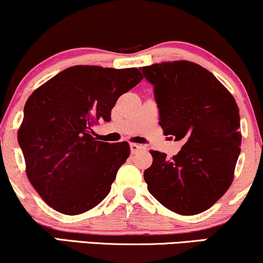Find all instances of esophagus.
<instances>
[{
	"instance_id": "obj_1",
	"label": "esophagus",
	"mask_w": 263,
	"mask_h": 263,
	"mask_svg": "<svg viewBox=\"0 0 263 263\" xmlns=\"http://www.w3.org/2000/svg\"><path fill=\"white\" fill-rule=\"evenodd\" d=\"M129 148H131V153H137L138 151L144 149L142 144H137V143H131V144H129Z\"/></svg>"
}]
</instances>
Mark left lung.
I'll use <instances>...</instances> for the list:
<instances>
[{
    "label": "left lung",
    "mask_w": 263,
    "mask_h": 263,
    "mask_svg": "<svg viewBox=\"0 0 263 263\" xmlns=\"http://www.w3.org/2000/svg\"><path fill=\"white\" fill-rule=\"evenodd\" d=\"M142 72L154 86L164 134L184 143L171 159L151 152L148 191L176 214H200L233 182L241 143L237 103L214 74L193 62H164Z\"/></svg>",
    "instance_id": "left-lung-1"
}]
</instances>
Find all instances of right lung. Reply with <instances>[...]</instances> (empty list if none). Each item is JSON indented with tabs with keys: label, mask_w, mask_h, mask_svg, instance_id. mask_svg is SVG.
Masks as SVG:
<instances>
[{
	"label": "right lung",
	"mask_w": 263,
	"mask_h": 263,
	"mask_svg": "<svg viewBox=\"0 0 263 263\" xmlns=\"http://www.w3.org/2000/svg\"><path fill=\"white\" fill-rule=\"evenodd\" d=\"M142 79L137 68L75 65L26 101L18 131L26 176L55 211L84 214L109 194L129 145L97 141L92 127L110 121L118 98Z\"/></svg>",
	"instance_id": "right-lung-1"
}]
</instances>
